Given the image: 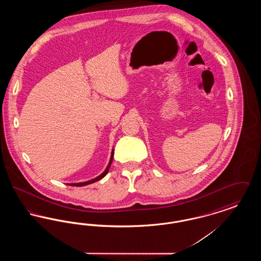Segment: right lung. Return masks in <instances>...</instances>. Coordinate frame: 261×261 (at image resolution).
<instances>
[{"label":"right lung","mask_w":261,"mask_h":261,"mask_svg":"<svg viewBox=\"0 0 261 261\" xmlns=\"http://www.w3.org/2000/svg\"><path fill=\"white\" fill-rule=\"evenodd\" d=\"M112 159H113V149H112V155H111V160H110V162H109V164H108V166H107V168H106V170L102 172V173L99 175L98 177H96V178H94V179H92V180H89L87 182H81V183H72V184H68L69 186H76V187H82V186H86V185H89V184H92V183H95V182H97V181H99L100 179H102L108 172H109V169H110V167H111V164H112Z\"/></svg>","instance_id":"obj_1"}]
</instances>
